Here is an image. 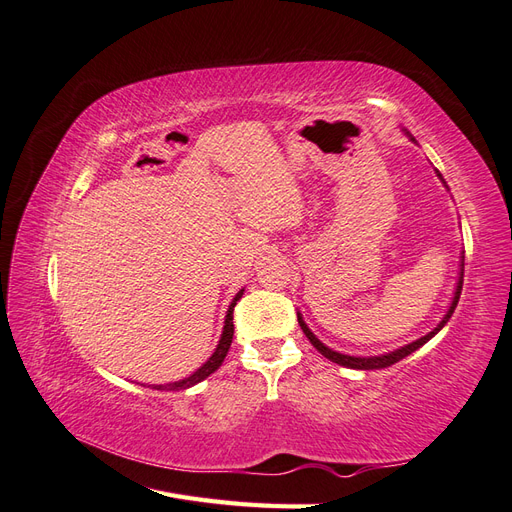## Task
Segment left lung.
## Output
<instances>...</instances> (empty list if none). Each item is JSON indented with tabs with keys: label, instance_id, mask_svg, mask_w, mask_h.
<instances>
[{
	"label": "left lung",
	"instance_id": "8db88e82",
	"mask_svg": "<svg viewBox=\"0 0 512 512\" xmlns=\"http://www.w3.org/2000/svg\"><path fill=\"white\" fill-rule=\"evenodd\" d=\"M406 134H408V138H410L412 143H416V138H414L410 132H406ZM436 173H438L440 181L446 185V181H444V179H442V175H440V170H436ZM461 286H463V254H461V262H459V280H457V286H455V292H453V301H451V305H448L444 318H442V320L436 324V327H433L427 335L418 337L416 342H410V344L401 346V348H397V350H393V352H386V354H378V356H350V354L335 352L333 348L324 346V344L320 342V339L312 333V329H309L307 324H305V320H303L301 312H297L299 327L303 329V333H305V337L309 339V342H312V346H314L322 356H327L329 361H333V363H337V365H344V367H350V369H382V367H391V365H395L397 361L406 359V356H408V354H412L414 350H418L421 346H425L433 335H438V333L444 329V324H446L448 320H451V316H453V312H455V307H457V303H459Z\"/></svg>",
	"mask_w": 512,
	"mask_h": 512
}]
</instances>
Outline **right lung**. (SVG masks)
I'll return each instance as SVG.
<instances>
[{
    "instance_id": "1",
    "label": "right lung",
    "mask_w": 512,
    "mask_h": 512,
    "mask_svg": "<svg viewBox=\"0 0 512 512\" xmlns=\"http://www.w3.org/2000/svg\"><path fill=\"white\" fill-rule=\"evenodd\" d=\"M243 292H245V290L241 288V290L235 294V299L230 301L226 318H224L222 337H220L218 346H215V352L207 359V363L200 365V367L194 371V374L188 376V378L177 380V382H170V384H153V389H156V391H183V389H190V386H194V384H198V382H203L207 376H211L213 371L224 363L226 354H228V348H230V344H232V335H235V324H232V312H235V305H237V301L243 297Z\"/></svg>"
}]
</instances>
